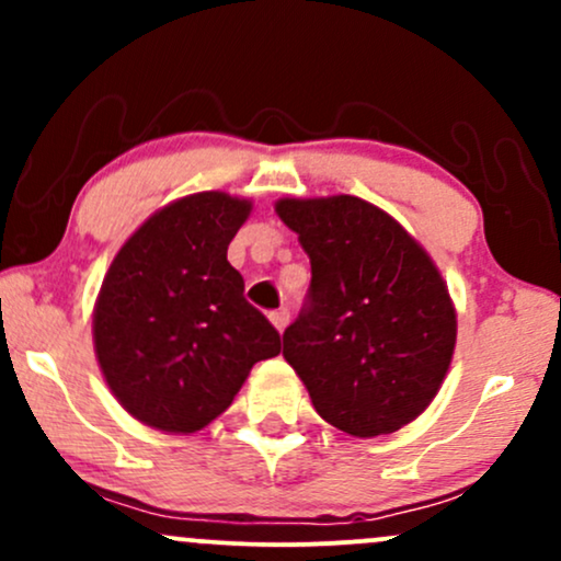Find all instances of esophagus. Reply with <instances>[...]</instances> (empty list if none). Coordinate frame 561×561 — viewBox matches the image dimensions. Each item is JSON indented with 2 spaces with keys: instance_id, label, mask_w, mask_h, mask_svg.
I'll list each match as a JSON object with an SVG mask.
<instances>
[{
  "instance_id": "obj_1",
  "label": "esophagus",
  "mask_w": 561,
  "mask_h": 561,
  "mask_svg": "<svg viewBox=\"0 0 561 561\" xmlns=\"http://www.w3.org/2000/svg\"><path fill=\"white\" fill-rule=\"evenodd\" d=\"M272 324H274L279 332H285V327L289 324V311H287V308H279V311L272 313Z\"/></svg>"
}]
</instances>
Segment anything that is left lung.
<instances>
[{
	"label": "left lung",
	"instance_id": "obj_1",
	"mask_svg": "<svg viewBox=\"0 0 561 561\" xmlns=\"http://www.w3.org/2000/svg\"><path fill=\"white\" fill-rule=\"evenodd\" d=\"M311 259L285 358L321 420L375 437L422 414L446 377L456 311L430 255L396 218L353 195L279 199Z\"/></svg>",
	"mask_w": 561,
	"mask_h": 561
}]
</instances>
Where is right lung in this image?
<instances>
[{"mask_svg":"<svg viewBox=\"0 0 561 561\" xmlns=\"http://www.w3.org/2000/svg\"><path fill=\"white\" fill-rule=\"evenodd\" d=\"M248 214V199L224 192L176 199L128 237L102 282L96 362L121 405L150 427H205L229 409L253 364L282 351L227 261Z\"/></svg>","mask_w":561,"mask_h":561,"instance_id":"right-lung-1","label":"right lung"}]
</instances>
